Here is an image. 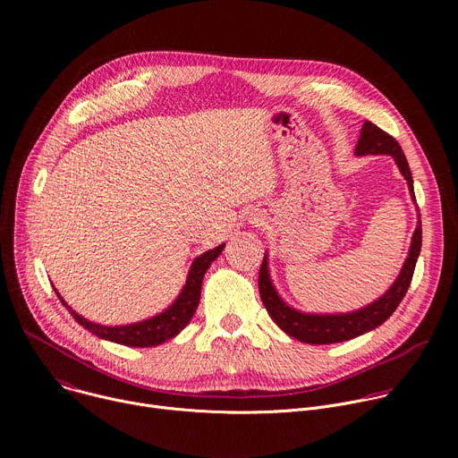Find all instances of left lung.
I'll return each mask as SVG.
<instances>
[{
  "instance_id": "8db88e82",
  "label": "left lung",
  "mask_w": 458,
  "mask_h": 458,
  "mask_svg": "<svg viewBox=\"0 0 458 458\" xmlns=\"http://www.w3.org/2000/svg\"><path fill=\"white\" fill-rule=\"evenodd\" d=\"M357 156H375V154H386L395 159L401 174L408 181V188L411 198H415L413 191V177L410 165L406 161V156L401 148V145L386 134L384 130H380L377 124L371 121H366L360 130V138L355 148ZM422 246V223H420V214L417 221V228L411 237V246L408 251V257L404 260V267L397 277V281L391 284V288L368 304L366 308H360L357 311L350 313H337V315H317V313H302L297 311L295 308L288 306L279 293L276 292L270 274H268V257L265 253L263 265H260L259 270V293L260 299H263V304L268 311V315L274 318V322L279 326V328L288 334L290 337L308 343V344H334V343H343L350 341L353 337H359L366 332L375 330L377 326H380L389 315L397 310L401 301L404 299L411 279L415 272L417 259L420 253Z\"/></svg>"
}]
</instances>
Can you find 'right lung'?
<instances>
[{"mask_svg":"<svg viewBox=\"0 0 458 458\" xmlns=\"http://www.w3.org/2000/svg\"><path fill=\"white\" fill-rule=\"evenodd\" d=\"M223 248H225V244H219L217 248L208 250L195 259L190 267L186 284L182 286L179 297L172 302V306H168L159 315L145 318L141 322L126 324V326L96 324V322L81 317L80 313H76L67 302L63 301V297L57 293V290H54V292L57 293L61 304L67 308L71 311V315L78 320V324H81L83 328H87L99 339L112 341V343L123 344V346H134V348L157 346V344H163L165 341L175 337L193 317V313H195V310H198V304H199L203 277H205L207 270L210 268V265L219 257Z\"/></svg>","mask_w":458,"mask_h":458,"instance_id":"obj_1","label":"right lung"}]
</instances>
